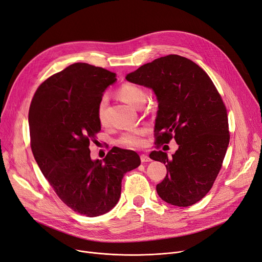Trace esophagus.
<instances>
[{
	"mask_svg": "<svg viewBox=\"0 0 262 262\" xmlns=\"http://www.w3.org/2000/svg\"><path fill=\"white\" fill-rule=\"evenodd\" d=\"M141 161L143 162V163H145V162H150V161H151V159L149 158L147 155L143 154V155H141Z\"/></svg>",
	"mask_w": 262,
	"mask_h": 262,
	"instance_id": "1",
	"label": "esophagus"
}]
</instances>
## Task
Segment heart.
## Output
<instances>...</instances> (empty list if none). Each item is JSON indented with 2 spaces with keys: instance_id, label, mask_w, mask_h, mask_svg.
<instances>
[{
  "instance_id": "obj_1",
  "label": "heart",
  "mask_w": 262,
  "mask_h": 262,
  "mask_svg": "<svg viewBox=\"0 0 262 262\" xmlns=\"http://www.w3.org/2000/svg\"><path fill=\"white\" fill-rule=\"evenodd\" d=\"M120 99L128 104L139 107L141 104L145 102L146 94L141 87L133 84H124L122 85L117 92ZM105 107H106V99L102 98L98 104L97 108V117L99 122L101 124H105L106 116H105ZM149 129L147 127H136L123 132L118 140V143L124 147L128 148H140L146 144L145 136L148 134Z\"/></svg>"
}]
</instances>
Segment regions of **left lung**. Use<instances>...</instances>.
<instances>
[{
  "label": "left lung",
  "mask_w": 262,
  "mask_h": 262,
  "mask_svg": "<svg viewBox=\"0 0 262 262\" xmlns=\"http://www.w3.org/2000/svg\"><path fill=\"white\" fill-rule=\"evenodd\" d=\"M126 79L157 96V145L171 139L179 145L171 158L162 150L149 155L166 164V176L157 185L159 196L178 207L196 204L212 188L230 138L227 110L215 85L203 68L176 54L147 63Z\"/></svg>",
  "instance_id": "left-lung-1"
}]
</instances>
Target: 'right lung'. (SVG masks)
Instances as JSON below:
<instances>
[{
  "instance_id": "add662e5",
  "label": "right lung",
  "mask_w": 262,
  "mask_h": 262,
  "mask_svg": "<svg viewBox=\"0 0 262 262\" xmlns=\"http://www.w3.org/2000/svg\"><path fill=\"white\" fill-rule=\"evenodd\" d=\"M116 74L86 63L68 66L37 89L29 111L31 148L46 179L74 212L94 217L118 203L124 173L141 164L133 150L112 148L91 159L100 132L97 108Z\"/></svg>"
}]
</instances>
